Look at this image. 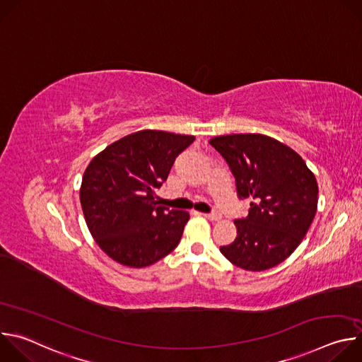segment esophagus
<instances>
[{
  "label": "esophagus",
  "instance_id": "obj_1",
  "mask_svg": "<svg viewBox=\"0 0 362 362\" xmlns=\"http://www.w3.org/2000/svg\"><path fill=\"white\" fill-rule=\"evenodd\" d=\"M203 216H204L206 219H209V221H219V219L222 218L219 212H212V214H203Z\"/></svg>",
  "mask_w": 362,
  "mask_h": 362
}]
</instances>
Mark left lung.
<instances>
[{
    "label": "left lung",
    "mask_w": 362,
    "mask_h": 362,
    "mask_svg": "<svg viewBox=\"0 0 362 362\" xmlns=\"http://www.w3.org/2000/svg\"><path fill=\"white\" fill-rule=\"evenodd\" d=\"M229 165L240 199L250 197L246 218L236 219V239L221 246L235 267L259 272L284 262L311 226L318 183L299 154L257 133L226 134L209 141Z\"/></svg>",
    "instance_id": "1"
}]
</instances>
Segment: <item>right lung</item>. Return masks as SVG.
Instances as JSON below:
<instances>
[{
  "label": "right lung",
  "mask_w": 362,
  "mask_h": 362,
  "mask_svg": "<svg viewBox=\"0 0 362 362\" xmlns=\"http://www.w3.org/2000/svg\"><path fill=\"white\" fill-rule=\"evenodd\" d=\"M194 136L140 130L112 143L87 166L80 202L90 233L113 261L144 268L179 243L186 211H169L154 190Z\"/></svg>",
  "instance_id": "add662e5"
}]
</instances>
